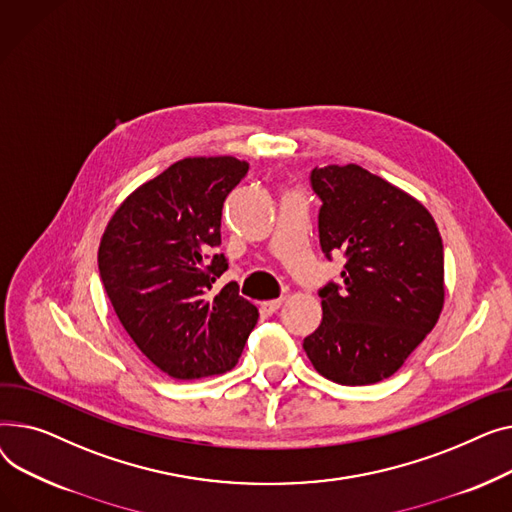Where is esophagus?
Segmentation results:
<instances>
[{
    "label": "esophagus",
    "mask_w": 512,
    "mask_h": 512,
    "mask_svg": "<svg viewBox=\"0 0 512 512\" xmlns=\"http://www.w3.org/2000/svg\"><path fill=\"white\" fill-rule=\"evenodd\" d=\"M281 304H283V299L279 297V299H270V302H262L260 308H262L266 314H273V312H277V310L281 308Z\"/></svg>",
    "instance_id": "esophagus-1"
}]
</instances>
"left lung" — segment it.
<instances>
[{
    "mask_svg": "<svg viewBox=\"0 0 512 512\" xmlns=\"http://www.w3.org/2000/svg\"><path fill=\"white\" fill-rule=\"evenodd\" d=\"M320 248L347 258L328 281L322 322L304 349L328 380L364 386L393 376L438 322L442 237L424 204L359 165L314 167Z\"/></svg>",
    "mask_w": 512,
    "mask_h": 512,
    "instance_id": "left-lung-1",
    "label": "left lung"
}]
</instances>
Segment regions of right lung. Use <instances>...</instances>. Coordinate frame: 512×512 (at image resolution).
I'll return each mask as SVG.
<instances>
[{
	"instance_id": "1",
	"label": "right lung",
	"mask_w": 512,
	"mask_h": 512,
	"mask_svg": "<svg viewBox=\"0 0 512 512\" xmlns=\"http://www.w3.org/2000/svg\"><path fill=\"white\" fill-rule=\"evenodd\" d=\"M250 165L233 157L173 163L132 192L99 246L109 302L138 349L175 380L231 370L258 322V308L227 270L221 210Z\"/></svg>"
}]
</instances>
